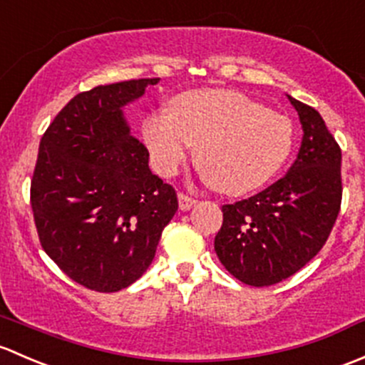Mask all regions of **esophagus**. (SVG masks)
I'll return each mask as SVG.
<instances>
[{"mask_svg":"<svg viewBox=\"0 0 365 365\" xmlns=\"http://www.w3.org/2000/svg\"><path fill=\"white\" fill-rule=\"evenodd\" d=\"M178 198H179V209L181 210H190L193 205H197V200H195V198L187 197V195L184 193H179Z\"/></svg>","mask_w":365,"mask_h":365,"instance_id":"esophagus-1","label":"esophagus"}]
</instances>
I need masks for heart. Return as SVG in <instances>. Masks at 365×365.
<instances>
[{"label":"heart","mask_w":365,"mask_h":365,"mask_svg":"<svg viewBox=\"0 0 365 365\" xmlns=\"http://www.w3.org/2000/svg\"><path fill=\"white\" fill-rule=\"evenodd\" d=\"M172 112H153L142 138L158 174H178L197 151L198 168L217 191L251 193L276 178L294 144L283 114L228 89H195L175 96Z\"/></svg>","instance_id":"obj_1"}]
</instances>
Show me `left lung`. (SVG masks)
Returning a JSON list of instances; mask_svg holds the SVG:
<instances>
[{
    "label": "left lung",
    "instance_id": "left-lung-1",
    "mask_svg": "<svg viewBox=\"0 0 365 365\" xmlns=\"http://www.w3.org/2000/svg\"><path fill=\"white\" fill-rule=\"evenodd\" d=\"M288 100L304 131L297 160L267 190L223 205L214 239L225 269L250 287L279 283L317 257L341 209V148L318 110Z\"/></svg>",
    "mask_w": 365,
    "mask_h": 365
}]
</instances>
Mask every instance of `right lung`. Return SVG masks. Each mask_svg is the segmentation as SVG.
Wrapping results in <instances>:
<instances>
[{
    "label": "right lung",
    "mask_w": 365,
    "mask_h": 365,
    "mask_svg": "<svg viewBox=\"0 0 365 365\" xmlns=\"http://www.w3.org/2000/svg\"><path fill=\"white\" fill-rule=\"evenodd\" d=\"M160 78L78 93L38 148L31 209L43 251L82 287L119 292L148 270L178 195L149 168L123 107Z\"/></svg>",
    "instance_id": "right-lung-1"
}]
</instances>
